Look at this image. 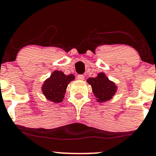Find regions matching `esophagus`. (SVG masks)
Instances as JSON below:
<instances>
[{"label":"esophagus","instance_id":"obj_1","mask_svg":"<svg viewBox=\"0 0 156 156\" xmlns=\"http://www.w3.org/2000/svg\"><path fill=\"white\" fill-rule=\"evenodd\" d=\"M78 79L80 80H84V76H83V75H78Z\"/></svg>","mask_w":156,"mask_h":156}]
</instances>
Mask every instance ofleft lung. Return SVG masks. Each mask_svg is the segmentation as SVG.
Wrapping results in <instances>:
<instances>
[{
	"label": "left lung",
	"mask_w": 156,
	"mask_h": 156,
	"mask_svg": "<svg viewBox=\"0 0 156 156\" xmlns=\"http://www.w3.org/2000/svg\"><path fill=\"white\" fill-rule=\"evenodd\" d=\"M87 82L91 85L93 94L99 103L110 101L117 91L115 83L109 80L104 73H98L95 78H88Z\"/></svg>",
	"instance_id": "8db88e82"
}]
</instances>
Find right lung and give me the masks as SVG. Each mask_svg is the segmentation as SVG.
<instances>
[{
	"label": "right lung",
	"instance_id": "add662e5",
	"mask_svg": "<svg viewBox=\"0 0 156 156\" xmlns=\"http://www.w3.org/2000/svg\"><path fill=\"white\" fill-rule=\"evenodd\" d=\"M74 79V75L66 76L62 71L55 70L44 81L42 92L48 101L55 103H61L64 98L68 84Z\"/></svg>",
	"mask_w": 156,
	"mask_h": 156
}]
</instances>
